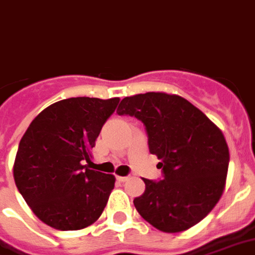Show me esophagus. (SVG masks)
<instances>
[{
	"mask_svg": "<svg viewBox=\"0 0 255 255\" xmlns=\"http://www.w3.org/2000/svg\"><path fill=\"white\" fill-rule=\"evenodd\" d=\"M117 181H118V182L128 181V176H117Z\"/></svg>",
	"mask_w": 255,
	"mask_h": 255,
	"instance_id": "esophagus-1",
	"label": "esophagus"
}]
</instances>
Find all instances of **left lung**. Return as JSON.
I'll return each mask as SVG.
<instances>
[{"label": "left lung", "instance_id": "obj_1", "mask_svg": "<svg viewBox=\"0 0 255 255\" xmlns=\"http://www.w3.org/2000/svg\"><path fill=\"white\" fill-rule=\"evenodd\" d=\"M145 125L163 179H144L134 198L141 217L168 234L186 231L216 206L226 187L230 150L224 134L201 110L166 92L126 96L117 110Z\"/></svg>", "mask_w": 255, "mask_h": 255}]
</instances>
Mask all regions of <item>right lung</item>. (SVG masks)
Wrapping results in <instances>:
<instances>
[{"label": "right lung", "instance_id": "right-lung-1", "mask_svg": "<svg viewBox=\"0 0 255 255\" xmlns=\"http://www.w3.org/2000/svg\"><path fill=\"white\" fill-rule=\"evenodd\" d=\"M120 98H70L39 113L20 140L13 178L31 211L59 231L94 224L115 176L89 170L91 149Z\"/></svg>", "mask_w": 255, "mask_h": 255}]
</instances>
